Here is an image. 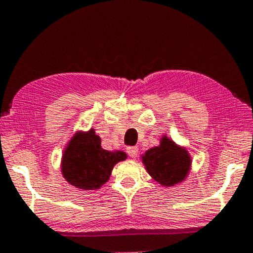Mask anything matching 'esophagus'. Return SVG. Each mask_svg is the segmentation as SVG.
<instances>
[{
    "instance_id": "1",
    "label": "esophagus",
    "mask_w": 253,
    "mask_h": 253,
    "mask_svg": "<svg viewBox=\"0 0 253 253\" xmlns=\"http://www.w3.org/2000/svg\"><path fill=\"white\" fill-rule=\"evenodd\" d=\"M127 153H128L129 157H132V158H135V157L138 156V147L128 146L127 147Z\"/></svg>"
}]
</instances>
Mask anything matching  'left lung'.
<instances>
[{
	"label": "left lung",
	"instance_id": "left-lung-1",
	"mask_svg": "<svg viewBox=\"0 0 253 253\" xmlns=\"http://www.w3.org/2000/svg\"><path fill=\"white\" fill-rule=\"evenodd\" d=\"M143 163L153 179L165 187L183 181L190 167V158L184 150L177 147L167 136L161 145L146 151Z\"/></svg>",
	"mask_w": 253,
	"mask_h": 253
}]
</instances>
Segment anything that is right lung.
Listing matches in <instances>:
<instances>
[{"instance_id":"obj_1","label":"right lung","mask_w":253,"mask_h":253,"mask_svg":"<svg viewBox=\"0 0 253 253\" xmlns=\"http://www.w3.org/2000/svg\"><path fill=\"white\" fill-rule=\"evenodd\" d=\"M126 157L123 151L103 150L94 129L77 133L64 152L63 175L70 184L81 189H97L108 181L114 165Z\"/></svg>"}]
</instances>
